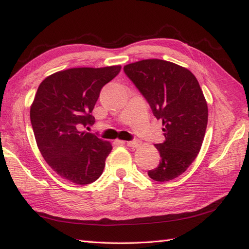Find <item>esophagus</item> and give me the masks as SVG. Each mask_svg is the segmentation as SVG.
Here are the masks:
<instances>
[{
	"label": "esophagus",
	"mask_w": 249,
	"mask_h": 249,
	"mask_svg": "<svg viewBox=\"0 0 249 249\" xmlns=\"http://www.w3.org/2000/svg\"><path fill=\"white\" fill-rule=\"evenodd\" d=\"M124 143L128 146L131 147H136V146H139L140 145V141L139 140H134V141H125Z\"/></svg>",
	"instance_id": "1"
}]
</instances>
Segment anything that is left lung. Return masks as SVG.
<instances>
[{
    "label": "left lung",
    "instance_id": "8db88e82",
    "mask_svg": "<svg viewBox=\"0 0 249 249\" xmlns=\"http://www.w3.org/2000/svg\"><path fill=\"white\" fill-rule=\"evenodd\" d=\"M124 71L162 121L166 140L155 144L160 165L147 174L156 182L179 177L197 157L208 125V104L197 78L187 68L158 59L131 63Z\"/></svg>",
    "mask_w": 249,
    "mask_h": 249
}]
</instances>
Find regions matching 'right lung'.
<instances>
[{
    "label": "right lung",
    "mask_w": 249,
    "mask_h": 249,
    "mask_svg": "<svg viewBox=\"0 0 249 249\" xmlns=\"http://www.w3.org/2000/svg\"><path fill=\"white\" fill-rule=\"evenodd\" d=\"M120 71V65L70 68L48 76L37 89L30 110L36 143L63 178L86 185L102 176L112 145L82 126L95 123L91 113L100 89Z\"/></svg>",
    "instance_id": "obj_1"
}]
</instances>
